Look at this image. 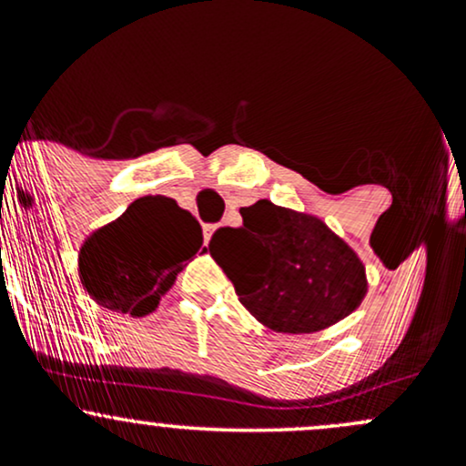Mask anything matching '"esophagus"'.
<instances>
[{"label":"esophagus","instance_id":"obj_1","mask_svg":"<svg viewBox=\"0 0 466 466\" xmlns=\"http://www.w3.org/2000/svg\"><path fill=\"white\" fill-rule=\"evenodd\" d=\"M215 226H206L203 228V237H206V243H210V238H212V234H215Z\"/></svg>","mask_w":466,"mask_h":466}]
</instances>
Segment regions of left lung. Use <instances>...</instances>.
<instances>
[{"mask_svg":"<svg viewBox=\"0 0 466 466\" xmlns=\"http://www.w3.org/2000/svg\"><path fill=\"white\" fill-rule=\"evenodd\" d=\"M243 226L217 229L210 256L240 304L276 333H318L349 318L368 293L357 251L322 218L271 203L240 208Z\"/></svg>","mask_w":466,"mask_h":466,"instance_id":"left-lung-1","label":"left lung"}]
</instances>
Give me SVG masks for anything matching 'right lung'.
Instances as JSON below:
<instances>
[{
    "instance_id": "add662e5",
    "label": "right lung",
    "mask_w": 466,
    "mask_h": 466,
    "mask_svg": "<svg viewBox=\"0 0 466 466\" xmlns=\"http://www.w3.org/2000/svg\"><path fill=\"white\" fill-rule=\"evenodd\" d=\"M201 245L199 221L177 201L164 195L140 197L83 240L80 285L106 311L144 318L159 307Z\"/></svg>"
}]
</instances>
